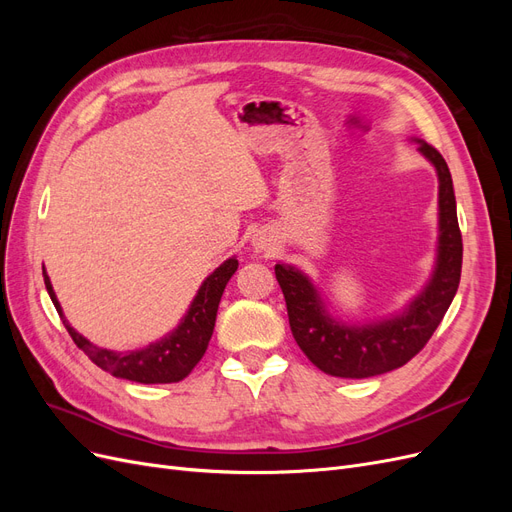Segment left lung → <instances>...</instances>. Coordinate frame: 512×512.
Wrapping results in <instances>:
<instances>
[{"mask_svg": "<svg viewBox=\"0 0 512 512\" xmlns=\"http://www.w3.org/2000/svg\"><path fill=\"white\" fill-rule=\"evenodd\" d=\"M421 156L438 175V247L423 290L399 312L367 322H346L329 312V303L301 269L277 262L275 277L284 292L290 331L320 371L335 378H371L406 365L423 350L453 303L461 277L463 243L451 170L440 153L421 138Z\"/></svg>", "mask_w": 512, "mask_h": 512, "instance_id": "8db88e82", "label": "left lung"}]
</instances>
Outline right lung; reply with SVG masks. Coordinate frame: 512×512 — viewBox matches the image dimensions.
<instances>
[{
  "mask_svg": "<svg viewBox=\"0 0 512 512\" xmlns=\"http://www.w3.org/2000/svg\"><path fill=\"white\" fill-rule=\"evenodd\" d=\"M237 267V256L224 260L222 265L200 284L188 312H185V316L173 331L156 339V342H151L149 346L126 352L100 348L96 344H91L79 331H74L64 316V309H61L53 284L44 269L42 275L46 290H49V297L57 309L59 318L64 320L74 344L79 346L98 367L123 380L141 384H170L183 380L196 367V363L203 359V354L209 346V339L213 335L215 316H218L224 288L230 277L235 275Z\"/></svg>",
  "mask_w": 512,
  "mask_h": 512,
  "instance_id": "add662e5",
  "label": "right lung"
}]
</instances>
